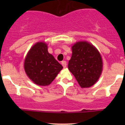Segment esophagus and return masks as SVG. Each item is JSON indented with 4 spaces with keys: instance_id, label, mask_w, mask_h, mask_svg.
Listing matches in <instances>:
<instances>
[{
    "instance_id": "esophagus-1",
    "label": "esophagus",
    "mask_w": 125,
    "mask_h": 125,
    "mask_svg": "<svg viewBox=\"0 0 125 125\" xmlns=\"http://www.w3.org/2000/svg\"><path fill=\"white\" fill-rule=\"evenodd\" d=\"M62 66H63V68H66V65H67V64H66V61H62Z\"/></svg>"
}]
</instances>
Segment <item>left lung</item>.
<instances>
[{"instance_id":"1","label":"left lung","mask_w":125,"mask_h":125,"mask_svg":"<svg viewBox=\"0 0 125 125\" xmlns=\"http://www.w3.org/2000/svg\"><path fill=\"white\" fill-rule=\"evenodd\" d=\"M68 69L82 88L93 86L102 71L101 55L96 48L86 42H79L72 47Z\"/></svg>"}]
</instances>
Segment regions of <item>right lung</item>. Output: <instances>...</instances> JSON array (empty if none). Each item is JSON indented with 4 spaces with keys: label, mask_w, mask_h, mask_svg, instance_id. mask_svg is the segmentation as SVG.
I'll use <instances>...</instances> for the list:
<instances>
[{
    "label": "right lung",
    "mask_w": 125,
    "mask_h": 125,
    "mask_svg": "<svg viewBox=\"0 0 125 125\" xmlns=\"http://www.w3.org/2000/svg\"><path fill=\"white\" fill-rule=\"evenodd\" d=\"M24 68L34 83L46 86L53 81L63 66L49 53L46 43L38 42L31 48L26 55Z\"/></svg>",
    "instance_id": "right-lung-1"
}]
</instances>
